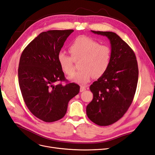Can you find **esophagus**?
Wrapping results in <instances>:
<instances>
[{"instance_id": "esophagus-1", "label": "esophagus", "mask_w": 155, "mask_h": 155, "mask_svg": "<svg viewBox=\"0 0 155 155\" xmlns=\"http://www.w3.org/2000/svg\"><path fill=\"white\" fill-rule=\"evenodd\" d=\"M87 87H86V86H81L80 87V92H84L85 91H86Z\"/></svg>"}]
</instances>
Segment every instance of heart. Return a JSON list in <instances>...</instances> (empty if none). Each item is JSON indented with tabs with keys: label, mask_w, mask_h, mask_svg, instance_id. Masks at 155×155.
Segmentation results:
<instances>
[{
	"label": "heart",
	"mask_w": 155,
	"mask_h": 155,
	"mask_svg": "<svg viewBox=\"0 0 155 155\" xmlns=\"http://www.w3.org/2000/svg\"><path fill=\"white\" fill-rule=\"evenodd\" d=\"M69 51L71 57L61 51L58 55V61L63 71L70 75L74 71L72 59L81 60L79 63V68L81 69L69 77L72 81L85 84L92 76L96 78L102 76L110 65L111 50L109 46L100 45L89 37H78L70 45Z\"/></svg>",
	"instance_id": "heart-1"
}]
</instances>
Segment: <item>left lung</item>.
I'll return each mask as SVG.
<instances>
[{
    "instance_id": "8db88e82",
    "label": "left lung",
    "mask_w": 155,
    "mask_h": 155,
    "mask_svg": "<svg viewBox=\"0 0 155 155\" xmlns=\"http://www.w3.org/2000/svg\"><path fill=\"white\" fill-rule=\"evenodd\" d=\"M91 31L109 39L111 59L107 72L90 87L93 99L86 111L92 122L107 126L119 120L131 105L138 83V63L133 50L116 33Z\"/></svg>"
}]
</instances>
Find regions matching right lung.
Masks as SVG:
<instances>
[{"instance_id":"add662e5","label":"right lung","mask_w":155,"mask_h":155,"mask_svg":"<svg viewBox=\"0 0 155 155\" xmlns=\"http://www.w3.org/2000/svg\"><path fill=\"white\" fill-rule=\"evenodd\" d=\"M73 30L42 32L21 54L18 69V84L25 104L31 113L45 122L63 118L69 101L79 92L74 83L63 85L67 79L58 55Z\"/></svg>"}]
</instances>
